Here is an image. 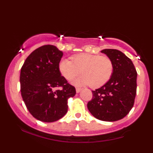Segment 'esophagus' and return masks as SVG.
<instances>
[{
    "label": "esophagus",
    "mask_w": 153,
    "mask_h": 153,
    "mask_svg": "<svg viewBox=\"0 0 153 153\" xmlns=\"http://www.w3.org/2000/svg\"><path fill=\"white\" fill-rule=\"evenodd\" d=\"M80 91H81V88H76V92L77 93H80Z\"/></svg>",
    "instance_id": "34e87169"
}]
</instances>
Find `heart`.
Here are the masks:
<instances>
[{
	"mask_svg": "<svg viewBox=\"0 0 153 153\" xmlns=\"http://www.w3.org/2000/svg\"><path fill=\"white\" fill-rule=\"evenodd\" d=\"M72 61L63 59L59 63L60 74L67 80H72L81 73L80 78L73 80L75 85H88L98 88L104 85L113 74L114 66L110 58L97 54L82 53L73 56Z\"/></svg>",
	"mask_w": 153,
	"mask_h": 153,
	"instance_id": "heart-1",
	"label": "heart"
}]
</instances>
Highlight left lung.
<instances>
[{
  "instance_id": "8db88e82",
  "label": "left lung",
  "mask_w": 153,
  "mask_h": 153,
  "mask_svg": "<svg viewBox=\"0 0 153 153\" xmlns=\"http://www.w3.org/2000/svg\"><path fill=\"white\" fill-rule=\"evenodd\" d=\"M101 52L112 61L113 74L104 85L92 91L93 99L87 106L95 118L115 122L126 117L133 107L137 73L131 59L121 51L105 49Z\"/></svg>"
}]
</instances>
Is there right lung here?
<instances>
[{
    "label": "right lung",
    "mask_w": 153,
    "mask_h": 153,
    "mask_svg": "<svg viewBox=\"0 0 153 153\" xmlns=\"http://www.w3.org/2000/svg\"><path fill=\"white\" fill-rule=\"evenodd\" d=\"M62 55L55 46L45 45L33 51L21 69L23 101L31 114L41 122H53L64 117L68 99L76 94L59 71ZM59 87L62 89H56Z\"/></svg>",
    "instance_id": "right-lung-1"
}]
</instances>
